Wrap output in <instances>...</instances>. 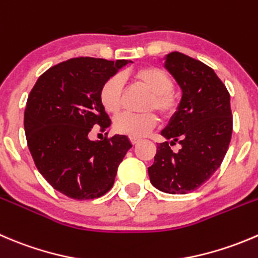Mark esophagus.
Instances as JSON below:
<instances>
[{
	"label": "esophagus",
	"mask_w": 258,
	"mask_h": 258,
	"mask_svg": "<svg viewBox=\"0 0 258 258\" xmlns=\"http://www.w3.org/2000/svg\"><path fill=\"white\" fill-rule=\"evenodd\" d=\"M130 141H131L132 144H134V145H136L137 142L140 141V139H139V137H134V136H131V137H130Z\"/></svg>",
	"instance_id": "obj_1"
}]
</instances>
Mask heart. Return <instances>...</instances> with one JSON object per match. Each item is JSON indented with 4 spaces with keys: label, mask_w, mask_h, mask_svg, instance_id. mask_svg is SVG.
Here are the masks:
<instances>
[{
    "label": "heart",
    "mask_w": 258,
    "mask_h": 258,
    "mask_svg": "<svg viewBox=\"0 0 258 258\" xmlns=\"http://www.w3.org/2000/svg\"><path fill=\"white\" fill-rule=\"evenodd\" d=\"M135 78L144 84L150 92L146 109H156L161 116H170L177 107V97L174 93V81L162 69L156 67H145L135 73ZM123 81L122 77L113 76L107 79L99 91V101L109 113H116L121 108ZM157 123L156 114L147 113H124L118 114L114 118V130L119 134L134 137H141L149 134Z\"/></svg>",
    "instance_id": "heart-1"
}]
</instances>
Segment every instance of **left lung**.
<instances>
[{
  "mask_svg": "<svg viewBox=\"0 0 258 258\" xmlns=\"http://www.w3.org/2000/svg\"><path fill=\"white\" fill-rule=\"evenodd\" d=\"M165 68L181 88L176 112L161 131L169 142L157 145L150 181L169 194H186L211 179L223 161L232 137L231 98L226 86L204 62L181 54L165 56Z\"/></svg>",
  "mask_w": 258,
  "mask_h": 258,
  "instance_id": "8db88e82",
  "label": "left lung"
}]
</instances>
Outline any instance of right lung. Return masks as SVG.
I'll use <instances>...</instances> for the list:
<instances>
[{
  "label": "right lung",
  "mask_w": 258,
  "mask_h": 258,
  "mask_svg": "<svg viewBox=\"0 0 258 258\" xmlns=\"http://www.w3.org/2000/svg\"><path fill=\"white\" fill-rule=\"evenodd\" d=\"M128 62L74 57L47 69L30 92L24 117L27 146L40 174L69 198L87 201L106 194L132 147L124 135L103 141L88 137L93 126L101 131L111 126L99 91Z\"/></svg>",
  "instance_id": "right-lung-1"
}]
</instances>
